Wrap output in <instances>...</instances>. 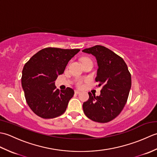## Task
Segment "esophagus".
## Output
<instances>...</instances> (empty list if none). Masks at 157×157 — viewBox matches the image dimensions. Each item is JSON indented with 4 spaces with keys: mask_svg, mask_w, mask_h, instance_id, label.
<instances>
[{
    "mask_svg": "<svg viewBox=\"0 0 157 157\" xmlns=\"http://www.w3.org/2000/svg\"><path fill=\"white\" fill-rule=\"evenodd\" d=\"M75 94H80V91L75 90Z\"/></svg>",
    "mask_w": 157,
    "mask_h": 157,
    "instance_id": "obj_1",
    "label": "esophagus"
}]
</instances>
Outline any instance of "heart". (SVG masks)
Masks as SVG:
<instances>
[{"mask_svg": "<svg viewBox=\"0 0 157 157\" xmlns=\"http://www.w3.org/2000/svg\"><path fill=\"white\" fill-rule=\"evenodd\" d=\"M86 81H87V79L84 78H77L75 80V85L77 86V87L79 88H83V86L84 85V83Z\"/></svg>", "mask_w": 157, "mask_h": 157, "instance_id": "heart-1", "label": "heart"}]
</instances>
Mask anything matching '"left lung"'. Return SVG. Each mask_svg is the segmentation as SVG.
Segmentation results:
<instances>
[{"mask_svg":"<svg viewBox=\"0 0 157 157\" xmlns=\"http://www.w3.org/2000/svg\"><path fill=\"white\" fill-rule=\"evenodd\" d=\"M84 52L94 55L98 66L95 81L102 86L101 95L92 96L83 104L89 119L98 123L112 121L121 112L128 101L132 86L131 74L121 56L101 45L86 48Z\"/></svg>","mask_w":157,"mask_h":157,"instance_id":"obj_1","label":"left lung"}]
</instances>
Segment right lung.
<instances>
[{"mask_svg": "<svg viewBox=\"0 0 157 157\" xmlns=\"http://www.w3.org/2000/svg\"><path fill=\"white\" fill-rule=\"evenodd\" d=\"M79 49L48 47L32 56L23 67L21 85L26 102L36 115L43 119L61 115L74 91L67 88L60 91L55 81L63 74L69 60Z\"/></svg>", "mask_w": 157, "mask_h": 157, "instance_id": "right-lung-1", "label": "right lung"}]
</instances>
